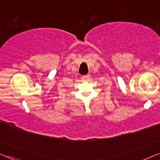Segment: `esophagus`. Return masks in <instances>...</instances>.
Wrapping results in <instances>:
<instances>
[{"instance_id": "obj_1", "label": "esophagus", "mask_w": 160, "mask_h": 160, "mask_svg": "<svg viewBox=\"0 0 160 160\" xmlns=\"http://www.w3.org/2000/svg\"><path fill=\"white\" fill-rule=\"evenodd\" d=\"M90 78H91V75H89V74H87V75L82 77V80L83 81V82H87V81L89 80Z\"/></svg>"}]
</instances>
